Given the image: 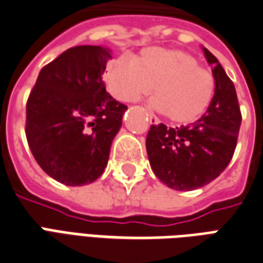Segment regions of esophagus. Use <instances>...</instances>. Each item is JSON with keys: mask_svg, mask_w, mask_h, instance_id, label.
Segmentation results:
<instances>
[{"mask_svg": "<svg viewBox=\"0 0 263 263\" xmlns=\"http://www.w3.org/2000/svg\"><path fill=\"white\" fill-rule=\"evenodd\" d=\"M146 117H148L149 122L152 124V125H158L159 124V120H158V117H155L152 112H149V111H146Z\"/></svg>", "mask_w": 263, "mask_h": 263, "instance_id": "obj_1", "label": "esophagus"}]
</instances>
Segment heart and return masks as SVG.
<instances>
[{
	"mask_svg": "<svg viewBox=\"0 0 263 263\" xmlns=\"http://www.w3.org/2000/svg\"><path fill=\"white\" fill-rule=\"evenodd\" d=\"M109 91L121 101L134 103L154 88L152 105L175 124L193 122L213 100V73L200 67L183 50L149 48L137 59L118 58L107 69Z\"/></svg>",
	"mask_w": 263,
	"mask_h": 263,
	"instance_id": "1",
	"label": "heart"
}]
</instances>
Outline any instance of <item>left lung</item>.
I'll return each instance as SVG.
<instances>
[{"mask_svg": "<svg viewBox=\"0 0 263 263\" xmlns=\"http://www.w3.org/2000/svg\"><path fill=\"white\" fill-rule=\"evenodd\" d=\"M215 80L205 114L189 125H151L146 152L152 171L167 187L189 192L203 187L224 172L237 146L241 111L235 87L220 62L203 48Z\"/></svg>", "mask_w": 263, "mask_h": 263, "instance_id": "left-lung-1", "label": "left lung"}]
</instances>
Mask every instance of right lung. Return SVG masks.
<instances>
[{
    "mask_svg": "<svg viewBox=\"0 0 263 263\" xmlns=\"http://www.w3.org/2000/svg\"><path fill=\"white\" fill-rule=\"evenodd\" d=\"M111 50L67 49L45 66L26 103V139L45 173L66 186L97 180L126 105L105 90L103 74Z\"/></svg>",
    "mask_w": 263,
    "mask_h": 263,
    "instance_id": "1",
    "label": "right lung"
}]
</instances>
